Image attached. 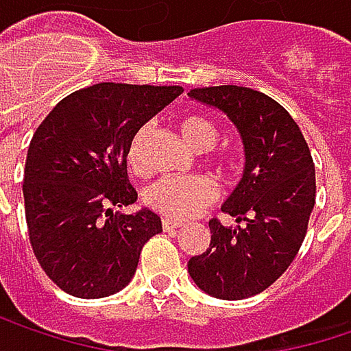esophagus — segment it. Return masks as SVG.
<instances>
[{
    "instance_id": "obj_1",
    "label": "esophagus",
    "mask_w": 351,
    "mask_h": 351,
    "mask_svg": "<svg viewBox=\"0 0 351 351\" xmlns=\"http://www.w3.org/2000/svg\"><path fill=\"white\" fill-rule=\"evenodd\" d=\"M180 227H182V223H178V221L162 219V229H165V231H169V233H175L176 229H180Z\"/></svg>"
}]
</instances>
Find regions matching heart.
Wrapping results in <instances>:
<instances>
[{"label": "heart", "mask_w": 351, "mask_h": 351, "mask_svg": "<svg viewBox=\"0 0 351 351\" xmlns=\"http://www.w3.org/2000/svg\"><path fill=\"white\" fill-rule=\"evenodd\" d=\"M180 136L186 141L189 146L203 152L213 148L219 141V126L205 116V114H184L176 122ZM150 132V126H141L134 136L128 143L126 160L136 171L143 173V144ZM241 154L233 148H219L210 156V165L217 171V175L227 178L239 171ZM217 199L215 184L205 176H189V178H175V176H162L146 186L144 191V203L152 210H156L162 217L184 221L195 215H199L203 208H207Z\"/></svg>", "instance_id": "1"}]
</instances>
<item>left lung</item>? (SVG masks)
<instances>
[{
	"instance_id": "1",
	"label": "left lung",
	"mask_w": 351,
	"mask_h": 351,
	"mask_svg": "<svg viewBox=\"0 0 351 351\" xmlns=\"http://www.w3.org/2000/svg\"><path fill=\"white\" fill-rule=\"evenodd\" d=\"M191 98L223 110L245 144V173L223 205L239 225L208 221L210 245L189 261L213 298L245 300L275 283L302 247L315 205V167L298 122L279 102L243 86L193 88Z\"/></svg>"
}]
</instances>
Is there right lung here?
I'll list each match as a JSON object with an SVG mask.
<instances>
[{"mask_svg":"<svg viewBox=\"0 0 351 351\" xmlns=\"http://www.w3.org/2000/svg\"><path fill=\"white\" fill-rule=\"evenodd\" d=\"M180 86L102 82L60 100L34 132L23 171L34 255L66 293L96 300L130 283L160 217L136 201L126 173L134 132L171 104Z\"/></svg>","mask_w":351,"mask_h":351,"instance_id":"add662e5","label":"right lung"}]
</instances>
